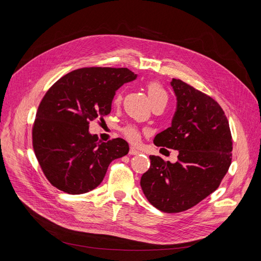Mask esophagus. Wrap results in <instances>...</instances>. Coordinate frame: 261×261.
Masks as SVG:
<instances>
[{"instance_id":"1","label":"esophagus","mask_w":261,"mask_h":261,"mask_svg":"<svg viewBox=\"0 0 261 261\" xmlns=\"http://www.w3.org/2000/svg\"><path fill=\"white\" fill-rule=\"evenodd\" d=\"M140 153V151L138 150V148H136L134 146H130L129 148V155H138Z\"/></svg>"}]
</instances>
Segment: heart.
I'll list each match as a JSON object with an SVG mask.
<instances>
[{"label":"heart","mask_w":261,"mask_h":261,"mask_svg":"<svg viewBox=\"0 0 261 261\" xmlns=\"http://www.w3.org/2000/svg\"><path fill=\"white\" fill-rule=\"evenodd\" d=\"M146 91H147L148 97H150L152 106L155 104H158V103H166L167 104L168 94H167L164 87L161 86L158 82L147 83L146 84ZM121 100H122V94H121V92H118L114 98V103L119 104L121 102ZM121 132H122L124 137L133 143L137 142L140 139L141 132L137 126L134 125V124H128V125H125L124 127H122Z\"/></svg>","instance_id":"heart-1"}]
</instances>
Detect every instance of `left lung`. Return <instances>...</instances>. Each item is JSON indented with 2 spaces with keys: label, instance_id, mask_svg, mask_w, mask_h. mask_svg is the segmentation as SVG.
Segmentation results:
<instances>
[{
  "label": "left lung",
  "instance_id": "1",
  "mask_svg": "<svg viewBox=\"0 0 261 261\" xmlns=\"http://www.w3.org/2000/svg\"><path fill=\"white\" fill-rule=\"evenodd\" d=\"M171 86L176 111L172 125L156 135L154 144L177 150V161L150 156V169L140 180L147 201L168 214L185 212L216 191L232 151L228 120L214 98L180 80L173 79Z\"/></svg>",
  "mask_w": 261,
  "mask_h": 261
}]
</instances>
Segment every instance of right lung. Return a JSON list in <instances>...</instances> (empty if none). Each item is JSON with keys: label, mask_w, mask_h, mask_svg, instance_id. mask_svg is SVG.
<instances>
[{"label": "right lung", "mask_w": 261, "mask_h": 261, "mask_svg": "<svg viewBox=\"0 0 261 261\" xmlns=\"http://www.w3.org/2000/svg\"><path fill=\"white\" fill-rule=\"evenodd\" d=\"M136 77L127 68H82L46 91L32 135L35 155L52 186L69 194L91 191L111 161L128 153L125 140L101 142L88 129L90 121L110 114L116 91Z\"/></svg>", "instance_id": "add662e5"}]
</instances>
